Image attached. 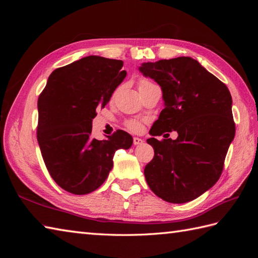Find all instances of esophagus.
Segmentation results:
<instances>
[{
  "label": "esophagus",
  "mask_w": 258,
  "mask_h": 258,
  "mask_svg": "<svg viewBox=\"0 0 258 258\" xmlns=\"http://www.w3.org/2000/svg\"><path fill=\"white\" fill-rule=\"evenodd\" d=\"M143 140L142 139H140V138H134V144L135 145H141V144H143Z\"/></svg>",
  "instance_id": "34e87169"
}]
</instances>
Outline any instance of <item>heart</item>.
I'll list each match as a JSON object with an SVG mask.
<instances>
[{"mask_svg":"<svg viewBox=\"0 0 258 258\" xmlns=\"http://www.w3.org/2000/svg\"><path fill=\"white\" fill-rule=\"evenodd\" d=\"M150 84H152V83H150L146 80H142V81H140L139 87H142V86H146V85H150ZM126 124H127V128L131 131H134V132H139L140 130L142 129L141 122L138 121V120H129V121H127Z\"/></svg>","mask_w":258,"mask_h":258,"instance_id":"1","label":"heart"}]
</instances>
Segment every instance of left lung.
Returning <instances> with one entry per match:
<instances>
[{"label":"left lung","mask_w":258,"mask_h":258,"mask_svg":"<svg viewBox=\"0 0 258 258\" xmlns=\"http://www.w3.org/2000/svg\"><path fill=\"white\" fill-rule=\"evenodd\" d=\"M162 90L165 108L147 143L154 158L144 169L152 191L171 204H185L209 190L220 178L235 138L231 95L224 83L197 60L178 57L144 62L139 68ZM174 130L176 140L154 137Z\"/></svg>","instance_id":"8db88e82"}]
</instances>
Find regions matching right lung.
<instances>
[{
	"mask_svg": "<svg viewBox=\"0 0 258 258\" xmlns=\"http://www.w3.org/2000/svg\"><path fill=\"white\" fill-rule=\"evenodd\" d=\"M121 60L88 56L56 69L38 97L37 142L50 176L61 188L89 194L104 183L114 154L131 147L132 137L117 130L91 138L97 108L104 107L127 72Z\"/></svg>",
	"mask_w": 258,
	"mask_h": 258,
	"instance_id": "obj_1",
	"label": "right lung"
}]
</instances>
